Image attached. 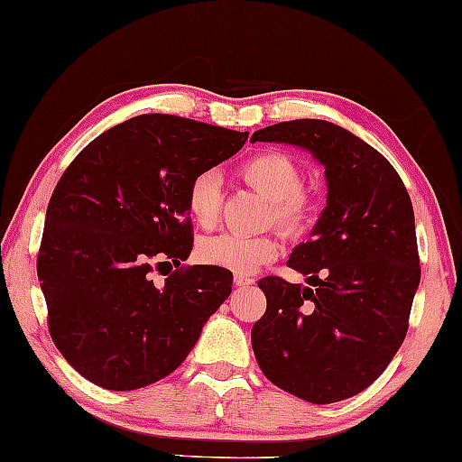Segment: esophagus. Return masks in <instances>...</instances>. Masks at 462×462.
<instances>
[{"mask_svg":"<svg viewBox=\"0 0 462 462\" xmlns=\"http://www.w3.org/2000/svg\"><path fill=\"white\" fill-rule=\"evenodd\" d=\"M254 284L253 278H248V275H236V286H239V289H244V286H250Z\"/></svg>","mask_w":462,"mask_h":462,"instance_id":"esophagus-1","label":"esophagus"}]
</instances>
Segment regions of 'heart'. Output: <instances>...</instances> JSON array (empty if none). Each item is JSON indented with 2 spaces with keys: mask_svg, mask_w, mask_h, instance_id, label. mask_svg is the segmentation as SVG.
Here are the masks:
<instances>
[{
  "mask_svg": "<svg viewBox=\"0 0 462 462\" xmlns=\"http://www.w3.org/2000/svg\"><path fill=\"white\" fill-rule=\"evenodd\" d=\"M244 182L272 201L269 220L286 233L299 236L314 220V199L301 190V170L289 154L278 151L259 152L242 165ZM223 203V182L217 171H199L189 182L187 209L203 229L217 225ZM199 261L226 269L237 275H250L280 254V242L273 236H225L208 237L199 245Z\"/></svg>",
  "mask_w": 462,
  "mask_h": 462,
  "instance_id": "heart-1",
  "label": "heart"
}]
</instances>
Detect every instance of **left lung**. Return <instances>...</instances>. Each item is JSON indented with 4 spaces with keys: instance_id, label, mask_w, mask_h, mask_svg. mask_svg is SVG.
I'll return each instance as SVG.
<instances>
[{
    "instance_id": "8db88e82",
    "label": "left lung",
    "mask_w": 462,
    "mask_h": 462,
    "mask_svg": "<svg viewBox=\"0 0 462 462\" xmlns=\"http://www.w3.org/2000/svg\"><path fill=\"white\" fill-rule=\"evenodd\" d=\"M292 143L325 167L327 208L286 265L310 286L267 275V310L253 350L269 382L310 403L355 397L403 344L420 284L414 208L375 148L339 125L299 118L254 131Z\"/></svg>"
}]
</instances>
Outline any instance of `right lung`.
<instances>
[{"instance_id": "right-lung-1", "label": "right lung", "mask_w": 462, "mask_h": 462, "mask_svg": "<svg viewBox=\"0 0 462 462\" xmlns=\"http://www.w3.org/2000/svg\"><path fill=\"white\" fill-rule=\"evenodd\" d=\"M245 140L142 114L95 137L63 171L46 209L38 278L52 341L93 384L135 391L170 375L231 295V272L180 263L193 250L189 182ZM163 262L179 269L157 287L150 273Z\"/></svg>"}]
</instances>
